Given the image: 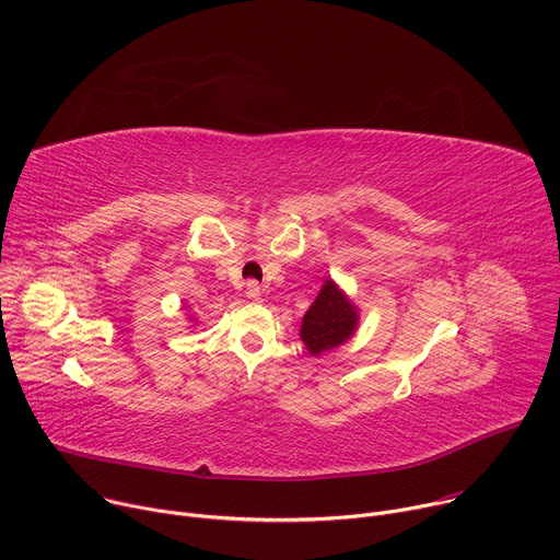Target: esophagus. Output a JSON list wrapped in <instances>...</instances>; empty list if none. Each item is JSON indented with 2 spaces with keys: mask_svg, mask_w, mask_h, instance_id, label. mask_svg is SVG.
I'll return each mask as SVG.
<instances>
[{
  "mask_svg": "<svg viewBox=\"0 0 560 560\" xmlns=\"http://www.w3.org/2000/svg\"><path fill=\"white\" fill-rule=\"evenodd\" d=\"M246 296L253 299V301H259L261 299V285L257 281H248L246 283Z\"/></svg>",
  "mask_w": 560,
  "mask_h": 560,
  "instance_id": "obj_1",
  "label": "esophagus"
}]
</instances>
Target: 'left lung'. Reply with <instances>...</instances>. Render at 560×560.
I'll list each match as a JSON object with an SVG mask.
<instances>
[{"label":"left lung","mask_w":560,"mask_h":560,"mask_svg":"<svg viewBox=\"0 0 560 560\" xmlns=\"http://www.w3.org/2000/svg\"><path fill=\"white\" fill-rule=\"evenodd\" d=\"M357 326L359 310L332 279H326L322 292L303 316L299 335L307 352L318 357L346 343L354 335Z\"/></svg>","instance_id":"8db88e82"}]
</instances>
